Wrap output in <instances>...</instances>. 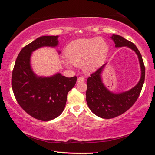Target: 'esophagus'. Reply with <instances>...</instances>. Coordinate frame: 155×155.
Masks as SVG:
<instances>
[{
	"mask_svg": "<svg viewBox=\"0 0 155 155\" xmlns=\"http://www.w3.org/2000/svg\"><path fill=\"white\" fill-rule=\"evenodd\" d=\"M85 81V78L83 77H80L77 78V82L78 83H80V82H83V81Z\"/></svg>",
	"mask_w": 155,
	"mask_h": 155,
	"instance_id": "1",
	"label": "esophagus"
}]
</instances>
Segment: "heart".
<instances>
[{
  "mask_svg": "<svg viewBox=\"0 0 155 155\" xmlns=\"http://www.w3.org/2000/svg\"><path fill=\"white\" fill-rule=\"evenodd\" d=\"M108 51L106 41L103 38H83L72 41L65 50V55L67 60L64 63L70 66L72 64L79 66L82 65L86 72L98 66L105 57Z\"/></svg>",
  "mask_w": 155,
  "mask_h": 155,
  "instance_id": "obj_1",
  "label": "heart"
}]
</instances>
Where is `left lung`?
Returning a JSON list of instances; mask_svg holds the SVG:
<instances>
[{"mask_svg":"<svg viewBox=\"0 0 155 155\" xmlns=\"http://www.w3.org/2000/svg\"><path fill=\"white\" fill-rule=\"evenodd\" d=\"M111 38L115 42V47L127 46L136 52L140 61L141 77L137 85L129 91L114 94L104 87L101 81V74L105 64L91 74L87 80L86 101L91 111L104 119L114 118L128 111L137 100L145 80V66L142 57L135 44L118 35L114 34Z\"/></svg>","mask_w":155,"mask_h":155,"instance_id":"obj_1","label":"left lung"}]
</instances>
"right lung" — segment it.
<instances>
[{"label":"right lung","mask_w":155,"mask_h":155,"mask_svg":"<svg viewBox=\"0 0 155 155\" xmlns=\"http://www.w3.org/2000/svg\"><path fill=\"white\" fill-rule=\"evenodd\" d=\"M57 37L42 36L25 46L18 55L12 72V87L18 103L28 115L41 121L53 120L61 114L68 91L77 79L59 73L51 77H38L31 70V52L41 46H56Z\"/></svg>","instance_id":"obj_1"}]
</instances>
